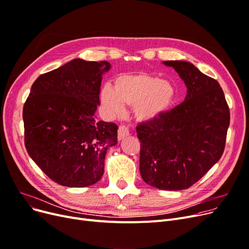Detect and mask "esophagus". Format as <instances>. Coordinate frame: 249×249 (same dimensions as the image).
I'll use <instances>...</instances> for the list:
<instances>
[{
	"label": "esophagus",
	"mask_w": 249,
	"mask_h": 249,
	"mask_svg": "<svg viewBox=\"0 0 249 249\" xmlns=\"http://www.w3.org/2000/svg\"><path fill=\"white\" fill-rule=\"evenodd\" d=\"M129 134H130V132H129L128 127H126L124 125H121L120 127H119V129H118V139L119 140H122Z\"/></svg>",
	"instance_id": "esophagus-1"
}]
</instances>
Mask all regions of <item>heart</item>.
Listing matches in <instances>:
<instances>
[{"mask_svg": "<svg viewBox=\"0 0 249 249\" xmlns=\"http://www.w3.org/2000/svg\"><path fill=\"white\" fill-rule=\"evenodd\" d=\"M172 82L148 73L122 74L114 80V88L106 84L101 89V102L107 110L119 115L125 106L133 107L136 120L154 123L163 117L176 98Z\"/></svg>", "mask_w": 249, "mask_h": 249, "instance_id": "obj_1", "label": "heart"}]
</instances>
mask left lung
<instances>
[{
	"label": "left lung",
	"instance_id": "1",
	"mask_svg": "<svg viewBox=\"0 0 249 249\" xmlns=\"http://www.w3.org/2000/svg\"><path fill=\"white\" fill-rule=\"evenodd\" d=\"M187 88L184 102L154 123L136 127L139 170L146 184L187 189L221 159L230 111L219 82L186 61H165Z\"/></svg>",
	"mask_w": 249,
	"mask_h": 249
}]
</instances>
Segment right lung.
Returning a JSON list of instances; mask_svg holds the SVG:
<instances>
[{
    "label": "right lung",
    "mask_w": 249,
    "mask_h": 249,
    "mask_svg": "<svg viewBox=\"0 0 249 249\" xmlns=\"http://www.w3.org/2000/svg\"><path fill=\"white\" fill-rule=\"evenodd\" d=\"M107 61L74 59L41 74L23 107L24 143L53 181L86 187L102 178L107 149L117 144L118 126L95 120Z\"/></svg>",
    "instance_id": "1"
}]
</instances>
